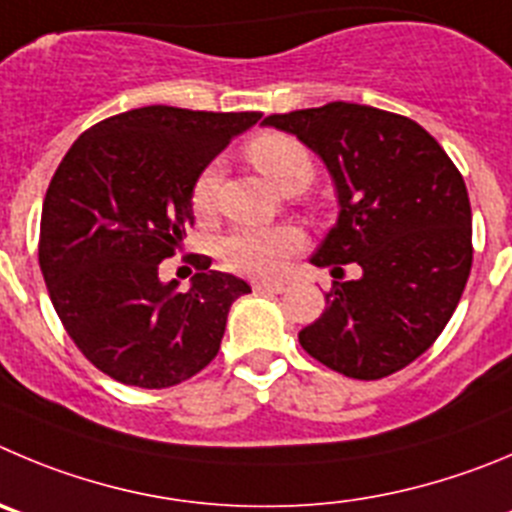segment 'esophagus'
I'll return each instance as SVG.
<instances>
[{
    "instance_id": "1",
    "label": "esophagus",
    "mask_w": 512,
    "mask_h": 512,
    "mask_svg": "<svg viewBox=\"0 0 512 512\" xmlns=\"http://www.w3.org/2000/svg\"><path fill=\"white\" fill-rule=\"evenodd\" d=\"M255 293H285V283H265V280H257L252 283Z\"/></svg>"
}]
</instances>
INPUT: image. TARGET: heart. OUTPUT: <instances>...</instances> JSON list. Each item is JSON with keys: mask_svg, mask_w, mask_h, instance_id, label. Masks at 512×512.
<instances>
[{"mask_svg": "<svg viewBox=\"0 0 512 512\" xmlns=\"http://www.w3.org/2000/svg\"><path fill=\"white\" fill-rule=\"evenodd\" d=\"M245 154L250 164L280 191L303 189L313 179V159L308 148L288 133H257L245 146ZM219 176V164H209L191 186V207L199 217H209L214 212ZM300 245L303 237L295 227H242L224 237L222 260L229 270L242 275L272 278L283 270L285 260L300 250Z\"/></svg>", "mask_w": 512, "mask_h": 512, "instance_id": "b5f03b06", "label": "heart"}]
</instances>
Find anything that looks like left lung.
I'll use <instances>...</instances> for the list:
<instances>
[{
    "mask_svg": "<svg viewBox=\"0 0 512 512\" xmlns=\"http://www.w3.org/2000/svg\"><path fill=\"white\" fill-rule=\"evenodd\" d=\"M326 164L338 219L310 262H356L333 283L326 310L298 333L300 346L351 379H384L422 356L462 298L472 267L467 186L444 148L412 118L371 105L267 116Z\"/></svg>",
    "mask_w": 512,
    "mask_h": 512,
    "instance_id": "obj_1",
    "label": "left lung"
}]
</instances>
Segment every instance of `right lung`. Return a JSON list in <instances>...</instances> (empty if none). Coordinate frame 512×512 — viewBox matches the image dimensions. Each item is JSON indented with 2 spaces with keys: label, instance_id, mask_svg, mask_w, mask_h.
Returning a JSON list of instances; mask_svg holds the SVG:
<instances>
[{
  "label": "right lung",
  "instance_id": "obj_1",
  "mask_svg": "<svg viewBox=\"0 0 512 512\" xmlns=\"http://www.w3.org/2000/svg\"><path fill=\"white\" fill-rule=\"evenodd\" d=\"M260 118L146 105L95 123L57 166L42 204V278L68 336L111 379L166 389L217 356L229 305L250 285L202 260L181 293L159 262L194 224L204 166Z\"/></svg>",
  "mask_w": 512,
  "mask_h": 512
}]
</instances>
